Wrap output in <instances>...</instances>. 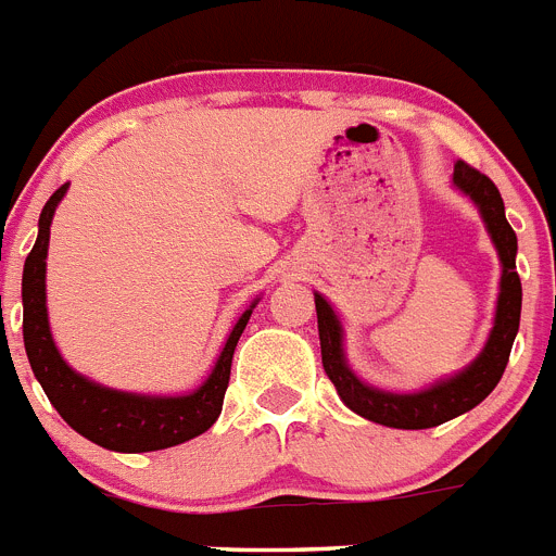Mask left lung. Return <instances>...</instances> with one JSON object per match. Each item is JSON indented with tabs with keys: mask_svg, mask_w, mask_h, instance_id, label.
<instances>
[{
	"mask_svg": "<svg viewBox=\"0 0 556 556\" xmlns=\"http://www.w3.org/2000/svg\"><path fill=\"white\" fill-rule=\"evenodd\" d=\"M454 186L476 203L501 258V289L493 331H490L484 351L465 370L420 392H406V395L365 384L348 365L345 348H342V323H339L337 312L323 294L314 292L323 367H326L331 384L337 387L348 409L367 417L372 424L390 426V429H431V426L445 424L451 417H459L479 406L504 376L515 333L520 326V294L523 292H520V278L518 269H515L518 236L507 223L504 200H501L493 180L465 161L454 164Z\"/></svg>",
	"mask_w": 556,
	"mask_h": 556,
	"instance_id": "1",
	"label": "left lung"
}]
</instances>
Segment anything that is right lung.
<instances>
[{
  "mask_svg": "<svg viewBox=\"0 0 556 556\" xmlns=\"http://www.w3.org/2000/svg\"><path fill=\"white\" fill-rule=\"evenodd\" d=\"M66 189L68 184H63L43 205L41 219H38V239L29 250L22 275L24 351H27L29 367L47 392L49 404L55 406L58 415L77 434L108 451H119V454L172 448V445L203 434L217 424L219 412H223L236 342L242 337L255 303L236 320L223 353L214 362V370L189 395H139V392H119L88 381L86 376L75 372L63 362L47 317L49 225H52L55 208Z\"/></svg>",
  "mask_w": 556,
  "mask_h": 556,
  "instance_id": "1",
  "label": "right lung"
}]
</instances>
